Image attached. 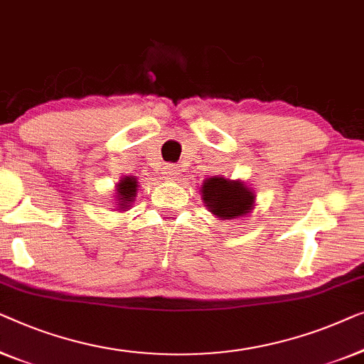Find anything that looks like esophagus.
<instances>
[{
    "mask_svg": "<svg viewBox=\"0 0 364 364\" xmlns=\"http://www.w3.org/2000/svg\"><path fill=\"white\" fill-rule=\"evenodd\" d=\"M180 166L176 165H166L165 166V178L166 180H175V178H178V175H180Z\"/></svg>",
    "mask_w": 364,
    "mask_h": 364,
    "instance_id": "esophagus-1",
    "label": "esophagus"
}]
</instances>
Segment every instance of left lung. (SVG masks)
Listing matches in <instances>:
<instances>
[{
	"label": "left lung",
	"instance_id": "8db88e82",
	"mask_svg": "<svg viewBox=\"0 0 364 364\" xmlns=\"http://www.w3.org/2000/svg\"><path fill=\"white\" fill-rule=\"evenodd\" d=\"M201 193L204 206L221 219H235L252 211L255 194L240 181L223 176L208 178L201 184Z\"/></svg>",
	"mask_w": 364,
	"mask_h": 364
}]
</instances>
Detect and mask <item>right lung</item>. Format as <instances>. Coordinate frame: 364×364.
<instances>
[{"label": "right lung", "instance_id": "1", "mask_svg": "<svg viewBox=\"0 0 364 364\" xmlns=\"http://www.w3.org/2000/svg\"><path fill=\"white\" fill-rule=\"evenodd\" d=\"M117 208H119V211H127V209L130 208V204L133 203V199L136 196V188H138V181L136 178L133 176H125L122 178V180L117 183Z\"/></svg>", "mask_w": 364, "mask_h": 364}]
</instances>
